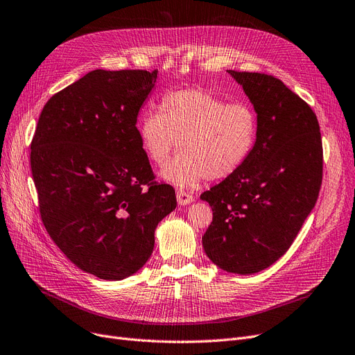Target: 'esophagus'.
<instances>
[{
  "label": "esophagus",
  "instance_id": "1",
  "mask_svg": "<svg viewBox=\"0 0 355 355\" xmlns=\"http://www.w3.org/2000/svg\"><path fill=\"white\" fill-rule=\"evenodd\" d=\"M176 198H178L179 205H188V204L193 202V196L185 191H179L176 193Z\"/></svg>",
  "mask_w": 355,
  "mask_h": 355
}]
</instances>
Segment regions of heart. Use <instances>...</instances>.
I'll return each instance as SVG.
<instances>
[{"label":"heart","instance_id":"heart-1","mask_svg":"<svg viewBox=\"0 0 355 355\" xmlns=\"http://www.w3.org/2000/svg\"><path fill=\"white\" fill-rule=\"evenodd\" d=\"M258 130L249 103H229L201 89L166 94L160 112H147L138 122L141 148L153 164L162 166L182 150L162 170V178L179 188L234 175L250 157Z\"/></svg>","mask_w":355,"mask_h":355}]
</instances>
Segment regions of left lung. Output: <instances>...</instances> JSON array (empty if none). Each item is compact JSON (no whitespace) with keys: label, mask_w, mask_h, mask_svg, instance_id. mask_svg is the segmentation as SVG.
<instances>
[{"label":"left lung","mask_w":355,"mask_h":355,"mask_svg":"<svg viewBox=\"0 0 355 355\" xmlns=\"http://www.w3.org/2000/svg\"><path fill=\"white\" fill-rule=\"evenodd\" d=\"M229 74L252 102L259 130L246 163L201 195L212 208L202 246L218 268L249 275L278 261L299 234L318 201L323 150L315 112L284 83Z\"/></svg>","instance_id":"1"}]
</instances>
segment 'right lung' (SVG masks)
Wrapping results in <instances>:
<instances>
[{
    "label": "right lung",
    "mask_w": 355,
    "mask_h": 355,
    "mask_svg": "<svg viewBox=\"0 0 355 355\" xmlns=\"http://www.w3.org/2000/svg\"><path fill=\"white\" fill-rule=\"evenodd\" d=\"M157 69H94L53 94L31 144L42 221L84 272L119 281L154 249L157 224L176 208L139 144L138 112Z\"/></svg>",
    "instance_id": "1"
}]
</instances>
